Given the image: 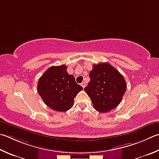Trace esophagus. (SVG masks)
<instances>
[{"instance_id":"esophagus-1","label":"esophagus","mask_w":159,"mask_h":159,"mask_svg":"<svg viewBox=\"0 0 159 159\" xmlns=\"http://www.w3.org/2000/svg\"><path fill=\"white\" fill-rule=\"evenodd\" d=\"M80 85H81L82 87H83V88H84L85 87V86H86V83H85V82H82L81 84H80Z\"/></svg>"}]
</instances>
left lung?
Masks as SVG:
<instances>
[{
  "instance_id": "obj_1",
  "label": "left lung",
  "mask_w": 159,
  "mask_h": 159,
  "mask_svg": "<svg viewBox=\"0 0 159 159\" xmlns=\"http://www.w3.org/2000/svg\"><path fill=\"white\" fill-rule=\"evenodd\" d=\"M90 80L84 90L97 111H111L120 104L126 89L122 74L107 62L94 65L89 72Z\"/></svg>"
}]
</instances>
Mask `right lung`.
I'll use <instances>...</instances> for the list:
<instances>
[{"instance_id": "add662e5", "label": "right lung", "mask_w": 159, "mask_h": 159, "mask_svg": "<svg viewBox=\"0 0 159 159\" xmlns=\"http://www.w3.org/2000/svg\"><path fill=\"white\" fill-rule=\"evenodd\" d=\"M66 65L53 66L39 78L37 91L45 104L54 111L65 112L73 106L74 99L83 88L77 84Z\"/></svg>"}]
</instances>
